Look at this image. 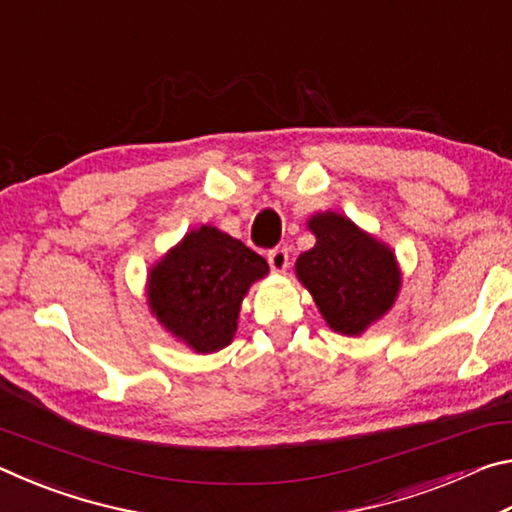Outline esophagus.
Here are the masks:
<instances>
[{"label":"esophagus","instance_id":"esophagus-1","mask_svg":"<svg viewBox=\"0 0 512 512\" xmlns=\"http://www.w3.org/2000/svg\"><path fill=\"white\" fill-rule=\"evenodd\" d=\"M268 264H271V268L277 273L287 271V268H289V250L284 246L273 248L271 253H268Z\"/></svg>","mask_w":512,"mask_h":512}]
</instances>
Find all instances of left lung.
I'll use <instances>...</instances> for the list:
<instances>
[{"mask_svg":"<svg viewBox=\"0 0 512 512\" xmlns=\"http://www.w3.org/2000/svg\"><path fill=\"white\" fill-rule=\"evenodd\" d=\"M307 228L316 246L298 257V280L334 332L359 336L393 307L400 291L393 250L336 212L314 214Z\"/></svg>","mask_w":512,"mask_h":512,"instance_id":"8db88e82","label":"left lung"}]
</instances>
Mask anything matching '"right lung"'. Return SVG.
<instances>
[{
	"label": "right lung",
	"mask_w": 512,
	"mask_h": 512,
	"mask_svg": "<svg viewBox=\"0 0 512 512\" xmlns=\"http://www.w3.org/2000/svg\"><path fill=\"white\" fill-rule=\"evenodd\" d=\"M268 264L225 232H187L149 273V307L171 336L198 354L219 352L237 332L241 300Z\"/></svg>",
	"instance_id": "1"
}]
</instances>
